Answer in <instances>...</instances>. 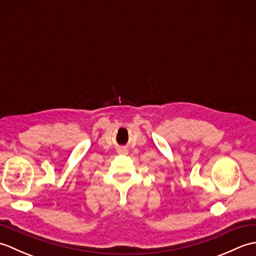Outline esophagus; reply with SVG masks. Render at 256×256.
Here are the masks:
<instances>
[{
	"label": "esophagus",
	"mask_w": 256,
	"mask_h": 256,
	"mask_svg": "<svg viewBox=\"0 0 256 256\" xmlns=\"http://www.w3.org/2000/svg\"><path fill=\"white\" fill-rule=\"evenodd\" d=\"M118 154H121V155H126L128 154V150L126 148H120L118 150Z\"/></svg>",
	"instance_id": "1"
}]
</instances>
